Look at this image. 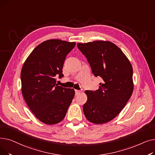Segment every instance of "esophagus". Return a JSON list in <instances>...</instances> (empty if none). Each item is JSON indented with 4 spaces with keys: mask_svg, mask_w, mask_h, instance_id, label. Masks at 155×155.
I'll use <instances>...</instances> for the list:
<instances>
[{
    "mask_svg": "<svg viewBox=\"0 0 155 155\" xmlns=\"http://www.w3.org/2000/svg\"><path fill=\"white\" fill-rule=\"evenodd\" d=\"M75 95H78V94H79L81 92H80V91H78V90H75Z\"/></svg>",
    "mask_w": 155,
    "mask_h": 155,
    "instance_id": "obj_1",
    "label": "esophagus"
}]
</instances>
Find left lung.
Wrapping results in <instances>:
<instances>
[{
	"mask_svg": "<svg viewBox=\"0 0 155 155\" xmlns=\"http://www.w3.org/2000/svg\"><path fill=\"white\" fill-rule=\"evenodd\" d=\"M77 47L87 58L95 77L103 80L98 90L85 92V116L94 124L108 123L120 112L133 94L132 65L120 49L110 41L77 43Z\"/></svg>",
	"mask_w": 155,
	"mask_h": 155,
	"instance_id": "obj_1",
	"label": "left lung"
}]
</instances>
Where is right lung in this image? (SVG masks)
Returning <instances> with one entry per match:
<instances>
[{
    "instance_id": "1",
    "label": "right lung",
    "mask_w": 155,
    "mask_h": 155,
    "mask_svg": "<svg viewBox=\"0 0 155 155\" xmlns=\"http://www.w3.org/2000/svg\"><path fill=\"white\" fill-rule=\"evenodd\" d=\"M75 42L50 39L39 44L29 55L21 73V91L28 106L46 124L61 122L75 95L73 88L56 84L63 77L62 68Z\"/></svg>"
}]
</instances>
